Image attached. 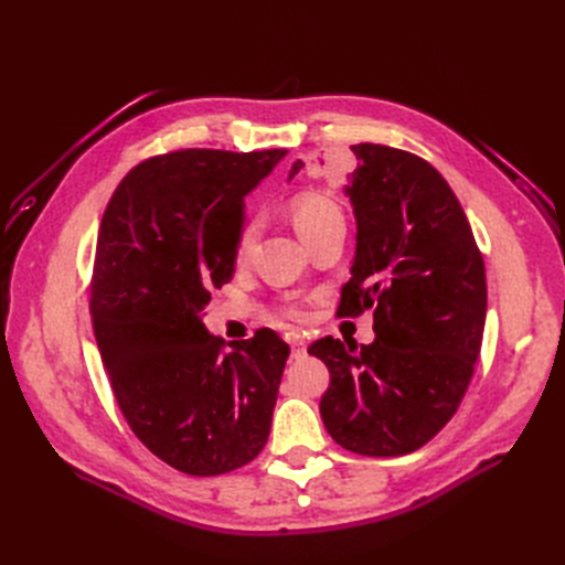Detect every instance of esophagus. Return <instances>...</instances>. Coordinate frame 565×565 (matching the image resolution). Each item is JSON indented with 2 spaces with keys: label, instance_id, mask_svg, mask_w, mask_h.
<instances>
[{
  "label": "esophagus",
  "instance_id": "obj_1",
  "mask_svg": "<svg viewBox=\"0 0 565 565\" xmlns=\"http://www.w3.org/2000/svg\"><path fill=\"white\" fill-rule=\"evenodd\" d=\"M289 349H292V358H295V361H301V358L306 355V344H303V341H299V339L289 341Z\"/></svg>",
  "mask_w": 565,
  "mask_h": 565
}]
</instances>
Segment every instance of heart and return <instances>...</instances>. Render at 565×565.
<instances>
[{
    "instance_id": "1",
    "label": "heart",
    "mask_w": 565,
    "mask_h": 565,
    "mask_svg": "<svg viewBox=\"0 0 565 565\" xmlns=\"http://www.w3.org/2000/svg\"><path fill=\"white\" fill-rule=\"evenodd\" d=\"M289 212H292L295 228L299 231V235L306 243H309L311 237L320 235L322 231H328L330 226L344 224V214H341L339 204L330 195L318 193V191H306V193L295 195L292 202H289ZM256 231H259L256 218H247L241 226V231H237V237H235V254L237 256L247 254V249L254 243Z\"/></svg>"
}]
</instances>
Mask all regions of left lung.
I'll return each mask as SVG.
<instances>
[{"mask_svg":"<svg viewBox=\"0 0 565 565\" xmlns=\"http://www.w3.org/2000/svg\"><path fill=\"white\" fill-rule=\"evenodd\" d=\"M351 280L339 316L374 309V341H313L330 370L324 429L355 455L401 457L429 443L465 398L481 353L488 287L465 210L436 169L398 148L351 146ZM303 167L297 160L289 179Z\"/></svg>","mask_w":565,"mask_h":565,"instance_id":"8db88e82","label":"left lung"}]
</instances>
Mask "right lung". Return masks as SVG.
I'll return each mask as SVG.
<instances>
[{
    "label": "right lung",
    "instance_id": "add662e5",
    "mask_svg": "<svg viewBox=\"0 0 565 565\" xmlns=\"http://www.w3.org/2000/svg\"><path fill=\"white\" fill-rule=\"evenodd\" d=\"M287 150H177L136 164L100 221L92 320L115 401L143 446L191 476L245 467L270 434L289 347L231 341L202 309L235 273L245 195Z\"/></svg>",
    "mask_w": 565,
    "mask_h": 565
}]
</instances>
